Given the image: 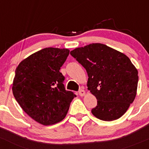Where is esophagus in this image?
I'll list each match as a JSON object with an SVG mask.
<instances>
[{
  "instance_id": "obj_1",
  "label": "esophagus",
  "mask_w": 149,
  "mask_h": 149,
  "mask_svg": "<svg viewBox=\"0 0 149 149\" xmlns=\"http://www.w3.org/2000/svg\"><path fill=\"white\" fill-rule=\"evenodd\" d=\"M79 95H81V96H84V95L86 94L85 91H84L83 88H81L79 91Z\"/></svg>"
}]
</instances>
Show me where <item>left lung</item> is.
Returning <instances> with one entry per match:
<instances>
[{"instance_id":"left-lung-1","label":"left lung","mask_w":149,"mask_h":149,"mask_svg":"<svg viewBox=\"0 0 149 149\" xmlns=\"http://www.w3.org/2000/svg\"><path fill=\"white\" fill-rule=\"evenodd\" d=\"M70 55L88 73V89L97 99L91 110L106 121L121 117L136 95L138 70L125 54L101 43L75 48Z\"/></svg>"}]
</instances>
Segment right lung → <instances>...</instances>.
I'll return each instance as SVG.
<instances>
[{"mask_svg":"<svg viewBox=\"0 0 149 149\" xmlns=\"http://www.w3.org/2000/svg\"><path fill=\"white\" fill-rule=\"evenodd\" d=\"M69 50L46 48L20 63L15 69L13 93L30 117L48 126L61 121L76 97L66 91L60 72Z\"/></svg>","mask_w":149,"mask_h":149,"instance_id":"right-lung-1","label":"right lung"}]
</instances>
